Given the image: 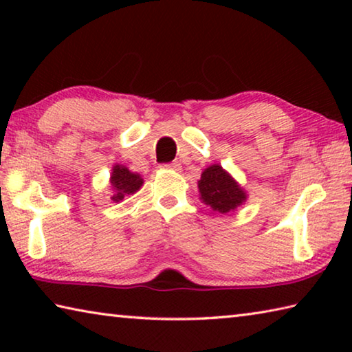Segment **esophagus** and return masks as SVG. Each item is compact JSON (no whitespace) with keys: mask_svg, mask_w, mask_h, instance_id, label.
I'll use <instances>...</instances> for the list:
<instances>
[{"mask_svg":"<svg viewBox=\"0 0 352 352\" xmlns=\"http://www.w3.org/2000/svg\"><path fill=\"white\" fill-rule=\"evenodd\" d=\"M164 169H170V170H175V172H180L182 170V164L178 163V162H174V163H170V164H164L163 166Z\"/></svg>","mask_w":352,"mask_h":352,"instance_id":"obj_1","label":"esophagus"}]
</instances>
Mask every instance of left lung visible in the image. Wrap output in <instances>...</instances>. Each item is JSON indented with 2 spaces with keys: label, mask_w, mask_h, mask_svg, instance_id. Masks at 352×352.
Segmentation results:
<instances>
[{
  "label": "left lung",
  "mask_w": 352,
  "mask_h": 352,
  "mask_svg": "<svg viewBox=\"0 0 352 352\" xmlns=\"http://www.w3.org/2000/svg\"><path fill=\"white\" fill-rule=\"evenodd\" d=\"M199 194L201 204L214 212L228 214L247 201V190L237 183L220 164H211L201 172Z\"/></svg>",
  "instance_id": "8db88e82"
}]
</instances>
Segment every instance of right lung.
Instances as JSON below:
<instances>
[{
  "mask_svg": "<svg viewBox=\"0 0 352 352\" xmlns=\"http://www.w3.org/2000/svg\"><path fill=\"white\" fill-rule=\"evenodd\" d=\"M110 184L113 189L111 200L118 204V201H122L126 195L138 192L142 184H144V178L138 172H132L126 166L115 164L111 168Z\"/></svg>",
  "mask_w": 352,
  "mask_h": 352,
  "instance_id": "right-lung-1",
  "label": "right lung"
}]
</instances>
